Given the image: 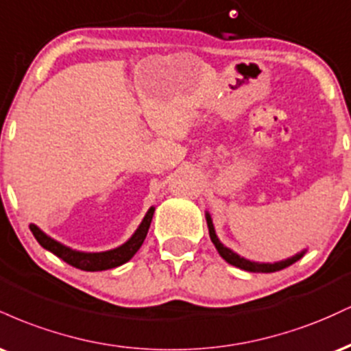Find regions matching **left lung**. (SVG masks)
<instances>
[{
	"mask_svg": "<svg viewBox=\"0 0 351 351\" xmlns=\"http://www.w3.org/2000/svg\"><path fill=\"white\" fill-rule=\"evenodd\" d=\"M206 221H208V228H209V237H211L213 244L216 245L217 252L221 254V257H223L224 261L229 264L236 265V267L239 269H244V271H251V272H276V271H280V269H285L289 267V265L295 263V261H299L302 256H304V252L300 254H295V256L291 257V259H285V261H280V263H274V264H261V263H251V261L244 259V257L237 256L236 252H232L231 249H228L226 245H223L219 243V239H217L216 232H215V226H213V221L209 215H206Z\"/></svg>",
	"mask_w": 351,
	"mask_h": 351,
	"instance_id": "8db88e82",
	"label": "left lung"
}]
</instances>
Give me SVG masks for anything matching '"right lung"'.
<instances>
[{
	"mask_svg": "<svg viewBox=\"0 0 351 351\" xmlns=\"http://www.w3.org/2000/svg\"><path fill=\"white\" fill-rule=\"evenodd\" d=\"M153 211H155V209L150 208V211H148L147 216L143 217L142 224H140L138 229L135 231V234L132 236L127 243L120 245V247L112 249V251H107V252L88 254V252L72 251V249L58 243V241H54L52 237L44 234L41 229L34 226V224H31L29 229L34 234L36 241H38L44 249H47V251L56 254V256L60 257L64 263L71 264L72 267H77L80 271H88V272L107 271V269L119 267V265H122L127 263V261H130L132 257L135 256V252L142 247L145 237H147L148 229H150Z\"/></svg>",
	"mask_w": 351,
	"mask_h": 351,
	"instance_id": "1",
	"label": "right lung"
}]
</instances>
